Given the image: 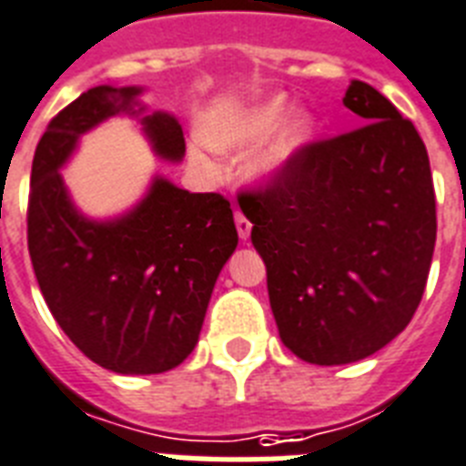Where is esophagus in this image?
I'll list each match as a JSON object with an SVG mask.
<instances>
[{
	"instance_id": "esophagus-1",
	"label": "esophagus",
	"mask_w": 466,
	"mask_h": 466,
	"mask_svg": "<svg viewBox=\"0 0 466 466\" xmlns=\"http://www.w3.org/2000/svg\"><path fill=\"white\" fill-rule=\"evenodd\" d=\"M236 228H238V236H240V240H248V238H250L252 223H250V218L243 214V211H236Z\"/></svg>"
}]
</instances>
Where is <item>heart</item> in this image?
Instances as JSON below:
<instances>
[{"mask_svg": "<svg viewBox=\"0 0 466 466\" xmlns=\"http://www.w3.org/2000/svg\"><path fill=\"white\" fill-rule=\"evenodd\" d=\"M286 110H289L286 98H271L259 103V106L238 110V113L221 115V117H216L207 125V141L218 151H238V148L250 147V144L264 139L267 134L279 127V122L284 120ZM312 134H315V125H312L310 117L308 115H296L252 158L248 173L257 180H267V177L279 175L303 154L305 147L312 141ZM195 158L204 166L209 163L202 148H195Z\"/></svg>", "mask_w": 466, "mask_h": 466, "instance_id": "heart-1", "label": "heart"}]
</instances>
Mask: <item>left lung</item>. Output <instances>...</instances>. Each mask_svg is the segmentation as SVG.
<instances>
[{
	"label": "left lung",
	"instance_id": "1",
	"mask_svg": "<svg viewBox=\"0 0 466 466\" xmlns=\"http://www.w3.org/2000/svg\"><path fill=\"white\" fill-rule=\"evenodd\" d=\"M344 106L360 127L310 141L289 168L238 195L279 337L318 366L366 359L411 322L438 228L411 120L363 81L349 84Z\"/></svg>",
	"mask_w": 466,
	"mask_h": 466
}]
</instances>
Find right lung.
I'll return each instance as SVG.
<instances>
[{"instance_id": "add662e5", "label": "right lung", "mask_w": 466, "mask_h": 466, "mask_svg": "<svg viewBox=\"0 0 466 466\" xmlns=\"http://www.w3.org/2000/svg\"><path fill=\"white\" fill-rule=\"evenodd\" d=\"M141 88L96 86L59 110L40 137L28 195V252L45 303L84 356L122 375L166 373L195 349L218 271L238 230L230 202L156 177L148 195L115 221L74 209L59 175L84 132L134 110ZM144 132L168 161L185 154L168 113Z\"/></svg>"}]
</instances>
